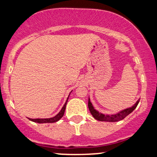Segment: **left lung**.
Here are the masks:
<instances>
[{"instance_id":"obj_1","label":"left lung","mask_w":157,"mask_h":157,"mask_svg":"<svg viewBox=\"0 0 157 157\" xmlns=\"http://www.w3.org/2000/svg\"><path fill=\"white\" fill-rule=\"evenodd\" d=\"M139 102H140V100H138L136 102V103H135L134 105L131 106V107L122 110L120 112L113 113V114H104V113L99 112L98 111H97V110L94 109V107L93 106L89 98V102H88V106H89V111L90 112H91V115H92L94 118L96 119L97 120L103 122H117L122 120V119H124L128 114H130V113L136 109Z\"/></svg>"}]
</instances>
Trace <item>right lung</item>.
Returning <instances> with one entry per match:
<instances>
[{
	"instance_id": "right-lung-1",
	"label": "right lung",
	"mask_w": 157,
	"mask_h": 157,
	"mask_svg": "<svg viewBox=\"0 0 157 157\" xmlns=\"http://www.w3.org/2000/svg\"><path fill=\"white\" fill-rule=\"evenodd\" d=\"M70 94H71V93H70ZM70 94H69V95H70ZM69 95H68L67 100H66V102H65L64 105L63 106L62 109L60 110V112L57 113L56 116L53 117H51V118H37V119L29 118V120H31V121H32V122H37V123H53V122H56L58 121V120H60V119L63 117V116L64 115L65 110H66V104H67L68 99V97H69Z\"/></svg>"
}]
</instances>
